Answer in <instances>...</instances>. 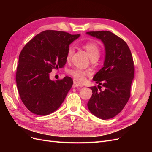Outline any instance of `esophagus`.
<instances>
[{"instance_id": "esophagus-1", "label": "esophagus", "mask_w": 152, "mask_h": 152, "mask_svg": "<svg viewBox=\"0 0 152 152\" xmlns=\"http://www.w3.org/2000/svg\"><path fill=\"white\" fill-rule=\"evenodd\" d=\"M73 87H83V85L80 84L79 83H78L77 82H73Z\"/></svg>"}]
</instances>
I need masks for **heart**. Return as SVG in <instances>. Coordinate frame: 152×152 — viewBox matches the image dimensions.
Returning <instances> with one entry per match:
<instances>
[{
  "label": "heart",
  "instance_id": "1",
  "mask_svg": "<svg viewBox=\"0 0 152 152\" xmlns=\"http://www.w3.org/2000/svg\"><path fill=\"white\" fill-rule=\"evenodd\" d=\"M84 48L86 50V51L88 54L89 56L91 59H98L100 54V49L99 45L93 42H87L84 45ZM73 54V48L70 46L68 48V54H67V59H69L72 54ZM69 74L71 75L75 80L77 81L82 82H84L86 79V76L88 75V72L84 71L83 70H80L79 68H75L73 70H69Z\"/></svg>",
  "mask_w": 152,
  "mask_h": 152
}]
</instances>
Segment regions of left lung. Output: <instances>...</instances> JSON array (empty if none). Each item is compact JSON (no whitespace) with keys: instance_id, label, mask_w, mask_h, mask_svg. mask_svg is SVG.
Returning a JSON list of instances; mask_svg holds the SVG:
<instances>
[{"instance_id":"left-lung-1","label":"left lung","mask_w":152,"mask_h":152,"mask_svg":"<svg viewBox=\"0 0 152 152\" xmlns=\"http://www.w3.org/2000/svg\"><path fill=\"white\" fill-rule=\"evenodd\" d=\"M102 41L105 49L103 67L94 76L96 83L87 107L94 115L103 120L114 117L125 107L131 96L134 79V61L130 49L123 39L109 31L87 32Z\"/></svg>"}]
</instances>
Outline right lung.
<instances>
[{
	"instance_id": "add662e5",
	"label": "right lung",
	"mask_w": 152,
	"mask_h": 152,
	"mask_svg": "<svg viewBox=\"0 0 152 152\" xmlns=\"http://www.w3.org/2000/svg\"><path fill=\"white\" fill-rule=\"evenodd\" d=\"M80 35L45 30L35 35L23 48L19 56L16 80L25 107L37 115L56 111L73 85L70 77L54 81L49 73L65 66L69 45Z\"/></svg>"
}]
</instances>
